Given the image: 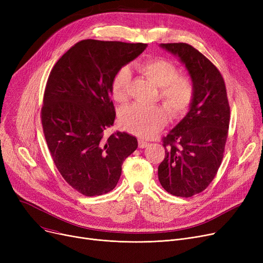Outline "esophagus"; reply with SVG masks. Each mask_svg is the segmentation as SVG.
I'll use <instances>...</instances> for the list:
<instances>
[{
    "instance_id": "esophagus-1",
    "label": "esophagus",
    "mask_w": 263,
    "mask_h": 263,
    "mask_svg": "<svg viewBox=\"0 0 263 263\" xmlns=\"http://www.w3.org/2000/svg\"><path fill=\"white\" fill-rule=\"evenodd\" d=\"M149 145V143H147L146 141H144V140H139V147L140 148H145V147H147Z\"/></svg>"
}]
</instances>
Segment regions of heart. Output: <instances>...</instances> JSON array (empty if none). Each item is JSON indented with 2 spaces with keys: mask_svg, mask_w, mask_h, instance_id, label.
I'll list each match as a JSON object with an SVG mask.
<instances>
[{
  "mask_svg": "<svg viewBox=\"0 0 263 263\" xmlns=\"http://www.w3.org/2000/svg\"><path fill=\"white\" fill-rule=\"evenodd\" d=\"M141 70L160 87V98L175 117H182L196 99V84L190 76L180 74L178 67L165 59H151L140 65ZM132 84V69L129 65L119 68L112 80V95L118 102L129 99ZM170 120L168 109L163 105L147 106L133 103L119 115L121 127L135 135H156Z\"/></svg>",
  "mask_w": 263,
  "mask_h": 263,
  "instance_id": "heart-1",
  "label": "heart"
}]
</instances>
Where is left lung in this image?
<instances>
[{"label": "left lung", "instance_id": "1", "mask_svg": "<svg viewBox=\"0 0 263 263\" xmlns=\"http://www.w3.org/2000/svg\"><path fill=\"white\" fill-rule=\"evenodd\" d=\"M185 64L196 84V99L187 115L162 142L161 185L172 195L192 197L212 182L222 163L230 106L223 76L197 49L184 43L162 44Z\"/></svg>", "mask_w": 263, "mask_h": 263}]
</instances>
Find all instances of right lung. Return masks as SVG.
Returning a JSON list of instances; mask_svg holds the SVG:
<instances>
[{
    "label": "right lung",
    "instance_id": "1",
    "mask_svg": "<svg viewBox=\"0 0 263 263\" xmlns=\"http://www.w3.org/2000/svg\"><path fill=\"white\" fill-rule=\"evenodd\" d=\"M146 44L81 40L57 62L49 74L41 106L45 139L65 181L85 196L112 191L123 161L137 148L134 136L104 131L114 123L112 80Z\"/></svg>",
    "mask_w": 263,
    "mask_h": 263
}]
</instances>
